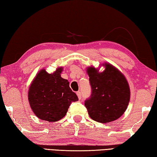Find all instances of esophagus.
Segmentation results:
<instances>
[{"instance_id": "34e87169", "label": "esophagus", "mask_w": 157, "mask_h": 157, "mask_svg": "<svg viewBox=\"0 0 157 157\" xmlns=\"http://www.w3.org/2000/svg\"><path fill=\"white\" fill-rule=\"evenodd\" d=\"M76 94H77V96H78L79 99H81V92H77Z\"/></svg>"}]
</instances>
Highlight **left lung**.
Segmentation results:
<instances>
[{
	"label": "left lung",
	"mask_w": 157,
	"mask_h": 157,
	"mask_svg": "<svg viewBox=\"0 0 157 157\" xmlns=\"http://www.w3.org/2000/svg\"><path fill=\"white\" fill-rule=\"evenodd\" d=\"M105 70L87 69L92 93L85 101V106L91 119L99 123L117 120L127 109L130 97V87L125 76L108 63Z\"/></svg>",
	"instance_id": "8db88e82"
}]
</instances>
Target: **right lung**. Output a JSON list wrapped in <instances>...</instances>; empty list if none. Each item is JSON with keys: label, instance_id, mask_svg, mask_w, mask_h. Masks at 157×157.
Wrapping results in <instances>:
<instances>
[{"label": "right lung", "instance_id": "obj_1", "mask_svg": "<svg viewBox=\"0 0 157 157\" xmlns=\"http://www.w3.org/2000/svg\"><path fill=\"white\" fill-rule=\"evenodd\" d=\"M63 67L53 74L45 70L38 73L29 87V105L40 119L55 122L65 116L71 103L78 100L67 80L61 78Z\"/></svg>", "mask_w": 157, "mask_h": 157}]
</instances>
